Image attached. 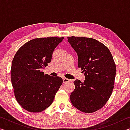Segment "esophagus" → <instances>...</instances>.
I'll use <instances>...</instances> for the list:
<instances>
[{
  "label": "esophagus",
  "mask_w": 130,
  "mask_h": 130,
  "mask_svg": "<svg viewBox=\"0 0 130 130\" xmlns=\"http://www.w3.org/2000/svg\"><path fill=\"white\" fill-rule=\"evenodd\" d=\"M70 81V80H69V79H68V78H65V77L63 78V83H68V82H69Z\"/></svg>",
  "instance_id": "34e87169"
}]
</instances>
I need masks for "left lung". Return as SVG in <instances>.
Returning a JSON list of instances; mask_svg holds the SVG:
<instances>
[{
    "label": "left lung",
    "mask_w": 130,
    "mask_h": 130,
    "mask_svg": "<svg viewBox=\"0 0 130 130\" xmlns=\"http://www.w3.org/2000/svg\"><path fill=\"white\" fill-rule=\"evenodd\" d=\"M68 39L85 76L84 83L74 81L70 101L83 112H94L106 104L112 92L116 72L113 57L106 46L94 39L73 36Z\"/></svg>",
    "instance_id": "1"
}]
</instances>
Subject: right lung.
Listing matches in <instances>:
<instances>
[{
    "instance_id": "add662e5",
    "label": "right lung",
    "mask_w": 130,
    "mask_h": 130,
    "mask_svg": "<svg viewBox=\"0 0 130 130\" xmlns=\"http://www.w3.org/2000/svg\"><path fill=\"white\" fill-rule=\"evenodd\" d=\"M64 37L35 38L18 50L11 65V83L18 103L26 111L40 112L47 108L62 85L60 77L44 74L42 69Z\"/></svg>"
}]
</instances>
